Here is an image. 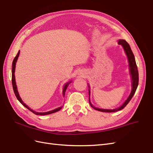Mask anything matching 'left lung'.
Returning <instances> with one entry per match:
<instances>
[{"mask_svg":"<svg viewBox=\"0 0 153 153\" xmlns=\"http://www.w3.org/2000/svg\"><path fill=\"white\" fill-rule=\"evenodd\" d=\"M118 44L119 45H121L124 50L126 52L127 57L128 59V62H129V70H130V73L131 75V78H132V90L131 92L130 95L129 96L128 98L126 100V101L124 103V104L120 106L119 108H116V109H114V110H106V109H100V108H96L94 106L92 105L91 102H90V100H89V103L91 105V106H92V108L94 109L100 111V112H117V111L121 110L122 109H123L125 106H126L128 103L129 102L132 98V97L133 96L134 94L137 90V88L138 87V69H137V64L135 62V57H134V55L132 52V50L130 48V46L126 42V41L124 39H120L118 41ZM90 94L89 92V94ZM90 96V94H89Z\"/></svg>","mask_w":153,"mask_h":153,"instance_id":"obj_1","label":"left lung"}]
</instances>
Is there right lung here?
Instances as JSON below:
<instances>
[{
    "mask_svg": "<svg viewBox=\"0 0 153 153\" xmlns=\"http://www.w3.org/2000/svg\"><path fill=\"white\" fill-rule=\"evenodd\" d=\"M19 53H20V51H18V53L16 54V57H15V59H14L13 60V67H12V85H13V91H14V92H15V94L16 97V98L18 99V100L20 101V102L24 105L25 107H26L27 109H29L30 111H31V112L32 113H34V114L36 115H48V114H52V113H55L56 112H58L59 110H61L62 108V107H59V108H57L56 109H54L53 110H51V111H49V112H43V113H39V112H35V111L32 110V109H30L28 106H27V105H25L24 102H23V101L21 100L20 97L19 96V94H18V91H17V87H16V82H15V67H16V62L17 61V59H18V56H19ZM69 83H67V84L64 85V89H63V95L64 96L65 95V92H66V90L67 89V87L68 86Z\"/></svg>",
    "mask_w": 153,
    "mask_h": 153,
    "instance_id": "right-lung-1",
    "label": "right lung"
}]
</instances>
